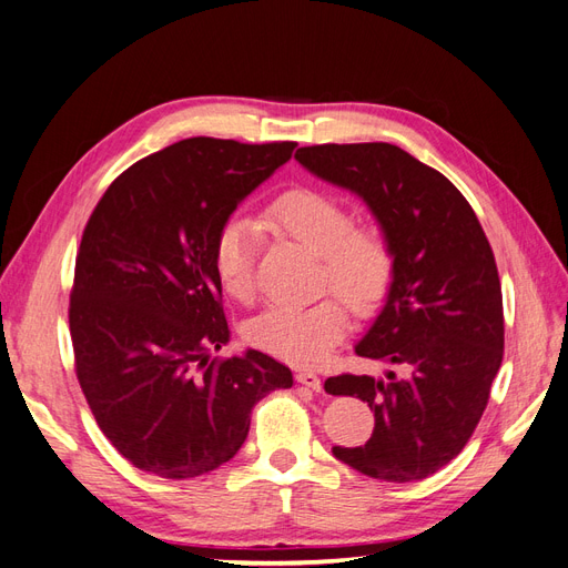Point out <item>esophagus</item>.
<instances>
[{"label": "esophagus", "mask_w": 568, "mask_h": 568, "mask_svg": "<svg viewBox=\"0 0 568 568\" xmlns=\"http://www.w3.org/2000/svg\"><path fill=\"white\" fill-rule=\"evenodd\" d=\"M296 382H298L301 386H307L311 390H322V382H320V376H317L315 372L301 369V372L296 374Z\"/></svg>", "instance_id": "34e87169"}]
</instances>
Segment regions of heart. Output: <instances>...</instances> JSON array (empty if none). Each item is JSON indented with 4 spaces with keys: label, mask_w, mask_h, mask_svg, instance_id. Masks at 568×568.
<instances>
[{
    "label": "heart",
    "mask_w": 568,
    "mask_h": 568,
    "mask_svg": "<svg viewBox=\"0 0 568 568\" xmlns=\"http://www.w3.org/2000/svg\"><path fill=\"white\" fill-rule=\"evenodd\" d=\"M267 225L320 255V288H332L355 315H372L388 296L395 253L384 227L353 222L338 199L315 189H291L270 203ZM213 270L225 294L251 301L255 294V232L232 217L220 227ZM348 313L336 298L305 307H270L248 324V341L284 363L320 365L348 332Z\"/></svg>",
    "instance_id": "heart-1"
}]
</instances>
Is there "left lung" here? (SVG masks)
I'll list each match as a JSON object with an SVG mask.
<instances>
[{
    "label": "left lung",
    "mask_w": 568,
    "mask_h": 568,
    "mask_svg": "<svg viewBox=\"0 0 568 568\" xmlns=\"http://www.w3.org/2000/svg\"><path fill=\"white\" fill-rule=\"evenodd\" d=\"M296 161L363 199L395 253L386 305L355 353L403 374L324 382L374 412L365 445L332 453L390 484L432 476L471 438L503 365V288L486 232L459 189L400 146H301Z\"/></svg>",
    "instance_id": "obj_1"
}]
</instances>
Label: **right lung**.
I'll return each mask as SVG.
<instances>
[{
  "label": "right lung",
  "instance_id": "1",
  "mask_svg": "<svg viewBox=\"0 0 568 568\" xmlns=\"http://www.w3.org/2000/svg\"><path fill=\"white\" fill-rule=\"evenodd\" d=\"M296 142L192 136L136 161L99 199L71 288L75 374L101 432L136 469L184 480L242 448L251 409L294 376L230 341L213 270L220 227Z\"/></svg>",
  "mask_w": 568,
  "mask_h": 568
}]
</instances>
